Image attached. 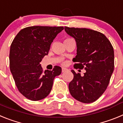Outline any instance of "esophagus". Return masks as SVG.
Here are the masks:
<instances>
[{
	"label": "esophagus",
	"mask_w": 123,
	"mask_h": 123,
	"mask_svg": "<svg viewBox=\"0 0 123 123\" xmlns=\"http://www.w3.org/2000/svg\"><path fill=\"white\" fill-rule=\"evenodd\" d=\"M67 70V68H62V73H64L65 72V71H66Z\"/></svg>",
	"instance_id": "esophagus-1"
}]
</instances>
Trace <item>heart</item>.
Returning a JSON list of instances; mask_svg holds the SVG:
<instances>
[{
    "instance_id": "b5f03b06",
    "label": "heart",
    "mask_w": 123,
    "mask_h": 123,
    "mask_svg": "<svg viewBox=\"0 0 123 123\" xmlns=\"http://www.w3.org/2000/svg\"><path fill=\"white\" fill-rule=\"evenodd\" d=\"M70 39H71V38H69V37H67V38H66V39H65V41H68V40H70Z\"/></svg>"
}]
</instances>
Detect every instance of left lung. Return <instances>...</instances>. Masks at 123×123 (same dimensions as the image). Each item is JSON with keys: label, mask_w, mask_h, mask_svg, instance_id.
Masks as SVG:
<instances>
[{"label": "left lung", "mask_w": 123, "mask_h": 123, "mask_svg": "<svg viewBox=\"0 0 123 123\" xmlns=\"http://www.w3.org/2000/svg\"><path fill=\"white\" fill-rule=\"evenodd\" d=\"M77 45V55L73 59L75 69L86 70L84 76L74 70L69 84L73 97L84 104L95 102L104 94L114 70V50L104 34L87 28L65 27Z\"/></svg>", "instance_id": "8db88e82"}]
</instances>
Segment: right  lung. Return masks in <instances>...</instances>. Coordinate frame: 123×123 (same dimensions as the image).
Listing matches in <instances>:
<instances>
[{"label": "right lung", "instance_id": "1", "mask_svg": "<svg viewBox=\"0 0 123 123\" xmlns=\"http://www.w3.org/2000/svg\"><path fill=\"white\" fill-rule=\"evenodd\" d=\"M63 26H34L23 28L14 38L10 50V69L19 92L28 99L45 98L52 90L54 79L62 73L55 66L45 70L41 62L49 52L53 40Z\"/></svg>", "mask_w": 123, "mask_h": 123}]
</instances>
